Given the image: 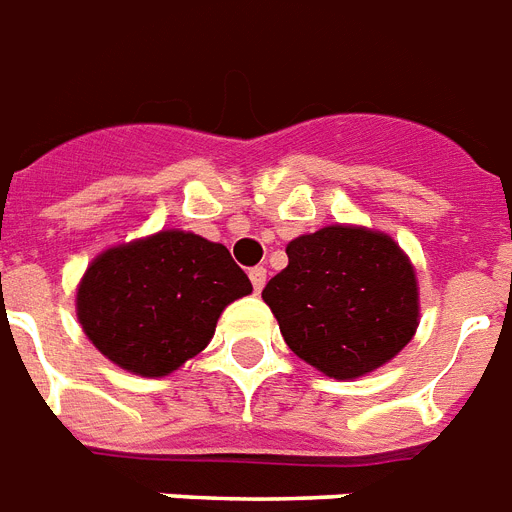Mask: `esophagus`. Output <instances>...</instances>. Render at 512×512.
Returning a JSON list of instances; mask_svg holds the SVG:
<instances>
[{"label":"esophagus","mask_w":512,"mask_h":512,"mask_svg":"<svg viewBox=\"0 0 512 512\" xmlns=\"http://www.w3.org/2000/svg\"><path fill=\"white\" fill-rule=\"evenodd\" d=\"M265 278H268V270H265V268H252V270H249V281H252V286H255V294L263 292Z\"/></svg>","instance_id":"obj_1"}]
</instances>
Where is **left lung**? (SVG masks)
<instances>
[{
  "instance_id": "obj_1",
  "label": "left lung",
  "mask_w": 512,
  "mask_h": 512,
  "mask_svg": "<svg viewBox=\"0 0 512 512\" xmlns=\"http://www.w3.org/2000/svg\"><path fill=\"white\" fill-rule=\"evenodd\" d=\"M286 255L263 299L289 350L315 371L336 381L368 376L415 336L418 278L389 234L334 223L292 239Z\"/></svg>"
}]
</instances>
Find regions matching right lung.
<instances>
[{
	"mask_svg": "<svg viewBox=\"0 0 512 512\" xmlns=\"http://www.w3.org/2000/svg\"><path fill=\"white\" fill-rule=\"evenodd\" d=\"M247 294V273L223 244L162 228L91 260L78 281L76 315L110 363L162 378L205 350L220 313Z\"/></svg>",
	"mask_w": 512,
	"mask_h": 512,
	"instance_id": "obj_1",
	"label": "right lung"
}]
</instances>
